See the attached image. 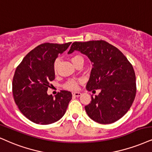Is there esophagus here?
<instances>
[{
  "label": "esophagus",
  "instance_id": "obj_1",
  "mask_svg": "<svg viewBox=\"0 0 152 152\" xmlns=\"http://www.w3.org/2000/svg\"><path fill=\"white\" fill-rule=\"evenodd\" d=\"M81 94H82L80 93V92H78V91H74V92H72V95H73V96H76V97L80 96Z\"/></svg>",
  "mask_w": 152,
  "mask_h": 152
}]
</instances>
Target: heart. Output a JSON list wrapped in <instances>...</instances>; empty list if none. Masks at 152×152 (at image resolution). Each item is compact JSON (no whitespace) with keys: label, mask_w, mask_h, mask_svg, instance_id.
I'll return each mask as SVG.
<instances>
[{"label":"heart","mask_w":152,"mask_h":152,"mask_svg":"<svg viewBox=\"0 0 152 152\" xmlns=\"http://www.w3.org/2000/svg\"><path fill=\"white\" fill-rule=\"evenodd\" d=\"M70 60L71 61H72V63H73V65H75L77 62L80 61H84V59L83 58H82V56L80 55H73L72 57H71ZM58 63H59V59L58 58L56 59V61H54V63H53V70L55 72H56V70H57ZM64 87L66 88V89H71V90H74V89H77L78 80H75V79L69 80L68 81L65 82V84L64 85Z\"/></svg>","instance_id":"b5f03b06"}]
</instances>
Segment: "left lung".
Instances as JSON below:
<instances>
[{
    "mask_svg": "<svg viewBox=\"0 0 152 152\" xmlns=\"http://www.w3.org/2000/svg\"><path fill=\"white\" fill-rule=\"evenodd\" d=\"M79 50L92 63L88 91L100 89L85 110L91 119L101 124H110L121 118L132 106L136 94L133 67L123 53L103 40L74 42L68 53Z\"/></svg>",
    "mask_w": 152,
    "mask_h": 152,
    "instance_id": "obj_1",
    "label": "left lung"
}]
</instances>
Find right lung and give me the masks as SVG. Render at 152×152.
Instances as JSON below:
<instances>
[{
    "label": "right lung",
    "instance_id": "1",
    "mask_svg": "<svg viewBox=\"0 0 152 152\" xmlns=\"http://www.w3.org/2000/svg\"><path fill=\"white\" fill-rule=\"evenodd\" d=\"M71 42L44 43L31 50L17 67L12 80V94L20 112L37 124L48 125L64 115L70 91L61 90L53 97L48 95L50 82L55 79L53 63Z\"/></svg>",
    "mask_w": 152,
    "mask_h": 152
}]
</instances>
